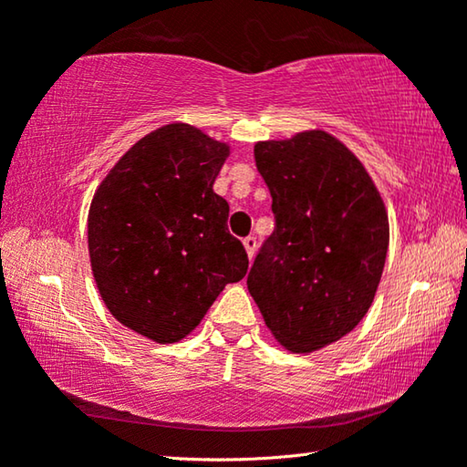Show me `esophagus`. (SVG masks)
I'll return each mask as SVG.
<instances>
[{"label":"esophagus","mask_w":467,"mask_h":467,"mask_svg":"<svg viewBox=\"0 0 467 467\" xmlns=\"http://www.w3.org/2000/svg\"><path fill=\"white\" fill-rule=\"evenodd\" d=\"M243 244H244V249H247L249 259H253V255H255V249H257V239H255V236H247V239L243 241Z\"/></svg>","instance_id":"esophagus-1"}]
</instances>
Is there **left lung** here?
Listing matches in <instances>:
<instances>
[{
	"label": "left lung",
	"instance_id": "8db88e82",
	"mask_svg": "<svg viewBox=\"0 0 467 467\" xmlns=\"http://www.w3.org/2000/svg\"><path fill=\"white\" fill-rule=\"evenodd\" d=\"M274 233L247 288L265 326L292 352H313L358 326L381 282L389 223L362 162L327 131L257 141Z\"/></svg>",
	"mask_w": 467,
	"mask_h": 467
}]
</instances>
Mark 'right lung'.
Here are the masks:
<instances>
[{
    "label": "right lung",
    "mask_w": 467,
    "mask_h": 467,
    "mask_svg": "<svg viewBox=\"0 0 467 467\" xmlns=\"http://www.w3.org/2000/svg\"><path fill=\"white\" fill-rule=\"evenodd\" d=\"M228 146L187 123L148 133L99 185L88 212L92 274L117 321L158 344L197 327L249 267L214 181Z\"/></svg>",
    "instance_id": "add662e5"
}]
</instances>
